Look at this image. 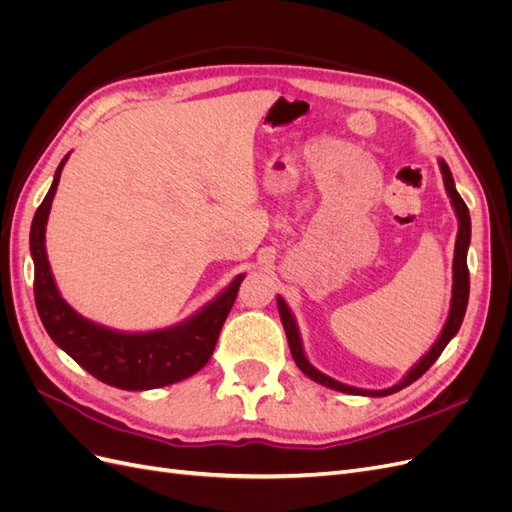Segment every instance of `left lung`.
<instances>
[{
	"mask_svg": "<svg viewBox=\"0 0 512 512\" xmlns=\"http://www.w3.org/2000/svg\"><path fill=\"white\" fill-rule=\"evenodd\" d=\"M438 166H440V173H442V179H444V190H446L448 198H451V205H453V211L457 215V224H459L457 239H455V258H453L451 307H448V316H446V322H444V327H442L438 339L421 356V359H418L406 371V376L401 378L397 384L389 386V389H380V391L359 389V386H350V384L339 382V380H335V378H331L327 374H322L320 369H316L312 363H309L307 354H305V348H303L299 324H297V320H294V314H292V309L288 307V303L280 297V294H277V309H280V318H282L284 331H286V337H288V346H290V352H292V359H294V363L299 365V369L303 371V374L309 380H314V382H318L322 386H329V389H333V391L348 393V395H363V397H386V395H393V393H397L401 389H406V386H410L414 380L421 378L425 371L438 361V356L448 346V342H451V339L457 335L461 322H463V316H466L468 297H470L468 247H470V237H472V222H470V211H468L466 203H463V198L459 196V192L455 188V179L451 175V168H448V164L442 158L438 160Z\"/></svg>",
	"mask_w": 512,
	"mask_h": 512,
	"instance_id": "left-lung-1",
	"label": "left lung"
}]
</instances>
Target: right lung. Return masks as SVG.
I'll use <instances>...</instances> for the list:
<instances>
[{"mask_svg":"<svg viewBox=\"0 0 512 512\" xmlns=\"http://www.w3.org/2000/svg\"><path fill=\"white\" fill-rule=\"evenodd\" d=\"M68 156L59 162L51 190L38 207L29 252L34 260V297L40 320L53 342L91 376L123 391H149L181 382L203 369L218 344L220 331L237 299L245 273L220 294L173 327L156 331H117L81 316L61 297L46 256V222Z\"/></svg>","mask_w":512,"mask_h":512,"instance_id":"add662e5","label":"right lung"}]
</instances>
